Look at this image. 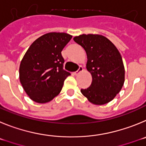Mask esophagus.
Segmentation results:
<instances>
[{
  "instance_id": "1",
  "label": "esophagus",
  "mask_w": 146,
  "mask_h": 146,
  "mask_svg": "<svg viewBox=\"0 0 146 146\" xmlns=\"http://www.w3.org/2000/svg\"><path fill=\"white\" fill-rule=\"evenodd\" d=\"M83 70H84V68H83V67L82 66H80L79 68H78V70L74 73L75 75H76V76H77V75L79 74V73H81V72H82Z\"/></svg>"
}]
</instances>
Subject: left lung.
<instances>
[{"label":"left lung","mask_w":146,"mask_h":146,"mask_svg":"<svg viewBox=\"0 0 146 146\" xmlns=\"http://www.w3.org/2000/svg\"><path fill=\"white\" fill-rule=\"evenodd\" d=\"M73 40L84 48L86 69L92 77L90 86L81 89V92L94 105L111 102L124 83L125 70L120 52L111 40L99 34H82Z\"/></svg>","instance_id":"obj_1"}]
</instances>
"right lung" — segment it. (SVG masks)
Instances as JSON below:
<instances>
[{
    "label": "right lung",
    "instance_id": "add662e5",
    "mask_svg": "<svg viewBox=\"0 0 146 146\" xmlns=\"http://www.w3.org/2000/svg\"><path fill=\"white\" fill-rule=\"evenodd\" d=\"M72 38L65 33H48L29 47L19 65V81L34 102L46 103L61 92L70 73L63 70L64 47Z\"/></svg>",
    "mask_w": 146,
    "mask_h": 146
}]
</instances>
